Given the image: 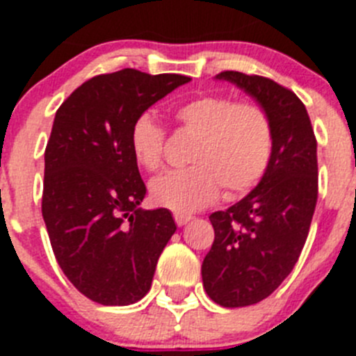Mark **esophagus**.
<instances>
[{
    "instance_id": "1",
    "label": "esophagus",
    "mask_w": 356,
    "mask_h": 356,
    "mask_svg": "<svg viewBox=\"0 0 356 356\" xmlns=\"http://www.w3.org/2000/svg\"><path fill=\"white\" fill-rule=\"evenodd\" d=\"M191 219H193V216H191V213H175V221H176V225H178V226L187 225Z\"/></svg>"
}]
</instances>
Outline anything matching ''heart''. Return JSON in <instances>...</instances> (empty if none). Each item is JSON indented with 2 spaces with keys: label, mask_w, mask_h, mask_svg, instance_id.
Wrapping results in <instances>:
<instances>
[{
  "label": "heart",
  "mask_w": 356,
  "mask_h": 356,
  "mask_svg": "<svg viewBox=\"0 0 356 356\" xmlns=\"http://www.w3.org/2000/svg\"><path fill=\"white\" fill-rule=\"evenodd\" d=\"M175 118L197 135L191 151L194 165L151 181L156 205L188 213L213 203L221 187L228 196H237L259 184L273 153V124L264 106L209 94L176 106ZM163 143L165 131L153 115L146 112L135 119L130 149L140 168L156 171L162 165Z\"/></svg>",
  "instance_id": "b5f03b06"
}]
</instances>
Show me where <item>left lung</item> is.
<instances>
[{"instance_id": "obj_1", "label": "left lung", "mask_w": 356, "mask_h": 356, "mask_svg": "<svg viewBox=\"0 0 356 356\" xmlns=\"http://www.w3.org/2000/svg\"><path fill=\"white\" fill-rule=\"evenodd\" d=\"M216 80L253 97L273 124L271 160L259 185L210 216L216 238L201 266L203 287L217 305L237 308L266 300L300 259L317 203V143L292 90L238 71Z\"/></svg>"}]
</instances>
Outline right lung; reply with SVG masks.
<instances>
[{
    "mask_svg": "<svg viewBox=\"0 0 356 356\" xmlns=\"http://www.w3.org/2000/svg\"><path fill=\"white\" fill-rule=\"evenodd\" d=\"M188 81L121 69L85 81L56 110L44 153L42 217L60 269L96 303L143 300L176 232L168 209H139L146 185L130 130L151 105Z\"/></svg>",
    "mask_w": 356,
    "mask_h": 356,
    "instance_id": "right-lung-1",
    "label": "right lung"
}]
</instances>
